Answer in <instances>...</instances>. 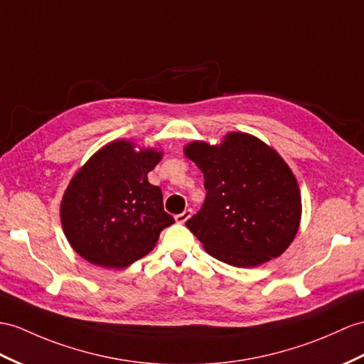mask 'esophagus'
Instances as JSON below:
<instances>
[{"instance_id":"obj_1","label":"esophagus","mask_w":364,"mask_h":364,"mask_svg":"<svg viewBox=\"0 0 364 364\" xmlns=\"http://www.w3.org/2000/svg\"><path fill=\"white\" fill-rule=\"evenodd\" d=\"M191 215H193V210H191V208H187L183 213H181V215H176L174 219H176L177 224H185V223H187V220L191 218Z\"/></svg>"}]
</instances>
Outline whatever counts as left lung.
<instances>
[{
  "mask_svg": "<svg viewBox=\"0 0 364 364\" xmlns=\"http://www.w3.org/2000/svg\"><path fill=\"white\" fill-rule=\"evenodd\" d=\"M183 151L205 181V202L187 227L208 255L249 269L287 250L299 228L301 193L284 159L247 132H228L219 145L191 141Z\"/></svg>",
  "mask_w": 364,
  "mask_h": 364,
  "instance_id": "8db88e82",
  "label": "left lung"
}]
</instances>
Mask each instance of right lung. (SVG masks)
Masks as SVG:
<instances>
[{"label":"right lung","mask_w":364,"mask_h":364,"mask_svg":"<svg viewBox=\"0 0 364 364\" xmlns=\"http://www.w3.org/2000/svg\"><path fill=\"white\" fill-rule=\"evenodd\" d=\"M162 151L114 140L70 179L60 205L70 247L91 264L123 269L148 255L165 227L162 191L148 182Z\"/></svg>","instance_id":"right-lung-1"}]
</instances>
